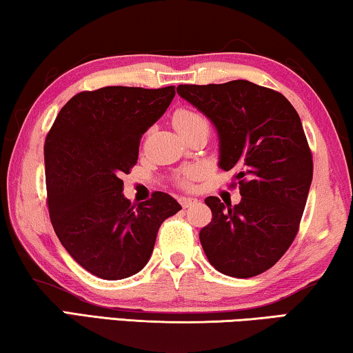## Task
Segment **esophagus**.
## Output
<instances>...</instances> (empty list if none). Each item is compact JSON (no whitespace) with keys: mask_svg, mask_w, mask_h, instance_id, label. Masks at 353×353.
<instances>
[{"mask_svg":"<svg viewBox=\"0 0 353 353\" xmlns=\"http://www.w3.org/2000/svg\"><path fill=\"white\" fill-rule=\"evenodd\" d=\"M179 203L182 204V208H192L193 204H196L198 201L194 198H187V196H182L181 199H179Z\"/></svg>","mask_w":353,"mask_h":353,"instance_id":"1","label":"esophagus"}]
</instances>
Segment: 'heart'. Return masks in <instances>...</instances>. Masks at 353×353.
Masks as SVG:
<instances>
[{"mask_svg": "<svg viewBox=\"0 0 353 353\" xmlns=\"http://www.w3.org/2000/svg\"><path fill=\"white\" fill-rule=\"evenodd\" d=\"M172 122H174V126L179 133H182V131H185L188 128H193V126L208 125V120L203 114L196 112V110H190V109H179L174 114V117H172ZM196 176H198L196 168H190V170H187L185 172H183V176L181 177V185L188 187L190 185V182Z\"/></svg>", "mask_w": 353, "mask_h": 353, "instance_id": "heart-1", "label": "heart"}]
</instances>
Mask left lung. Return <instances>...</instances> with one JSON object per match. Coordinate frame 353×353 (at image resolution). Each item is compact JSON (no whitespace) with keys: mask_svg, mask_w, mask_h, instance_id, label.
<instances>
[{"mask_svg":"<svg viewBox=\"0 0 353 353\" xmlns=\"http://www.w3.org/2000/svg\"><path fill=\"white\" fill-rule=\"evenodd\" d=\"M177 93L214 123L219 166L236 171L243 196L234 206L204 199L212 210L199 231L204 254L222 274L259 276L292 245L311 188L312 154L299 115L282 93L249 81L179 85Z\"/></svg>","mask_w":353,"mask_h":353,"instance_id":"obj_1","label":"left lung"}]
</instances>
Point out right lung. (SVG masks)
<instances>
[{
    "label": "right lung",
    "mask_w": 353,
    "mask_h": 353,
    "mask_svg": "<svg viewBox=\"0 0 353 353\" xmlns=\"http://www.w3.org/2000/svg\"><path fill=\"white\" fill-rule=\"evenodd\" d=\"M174 94L172 85L81 92L61 108L46 138L52 227L83 270L106 281L143 270L160 225L182 209L163 192L138 206L122 193V176L138 161L141 138Z\"/></svg>",
    "instance_id": "right-lung-1"
}]
</instances>
